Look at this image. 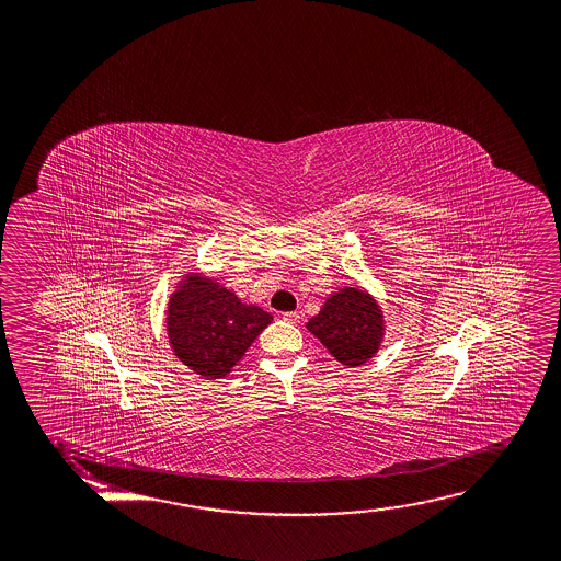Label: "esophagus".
<instances>
[{
	"label": "esophagus",
	"instance_id": "1",
	"mask_svg": "<svg viewBox=\"0 0 561 561\" xmlns=\"http://www.w3.org/2000/svg\"><path fill=\"white\" fill-rule=\"evenodd\" d=\"M282 319H284L285 322H291V324H297V322H299V319H301V314L295 311L284 312V314H282Z\"/></svg>",
	"mask_w": 561,
	"mask_h": 561
}]
</instances>
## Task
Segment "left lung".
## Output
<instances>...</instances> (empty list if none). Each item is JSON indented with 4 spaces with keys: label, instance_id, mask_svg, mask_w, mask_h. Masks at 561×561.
<instances>
[{
    "label": "left lung",
    "instance_id": "1",
    "mask_svg": "<svg viewBox=\"0 0 561 561\" xmlns=\"http://www.w3.org/2000/svg\"><path fill=\"white\" fill-rule=\"evenodd\" d=\"M307 329L340 364L356 368L376 356L386 324L376 299L358 287H342L332 294Z\"/></svg>",
    "mask_w": 561,
    "mask_h": 561
}]
</instances>
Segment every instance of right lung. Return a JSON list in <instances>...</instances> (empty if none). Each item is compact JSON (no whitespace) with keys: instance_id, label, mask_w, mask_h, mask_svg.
Returning a JSON list of instances; mask_svg holds the SVG:
<instances>
[{"instance_id":"1","label":"right lung","mask_w":561,"mask_h":561,"mask_svg":"<svg viewBox=\"0 0 561 561\" xmlns=\"http://www.w3.org/2000/svg\"><path fill=\"white\" fill-rule=\"evenodd\" d=\"M272 319L219 282L190 272L170 295L165 331L180 362L205 379H221Z\"/></svg>"}]
</instances>
